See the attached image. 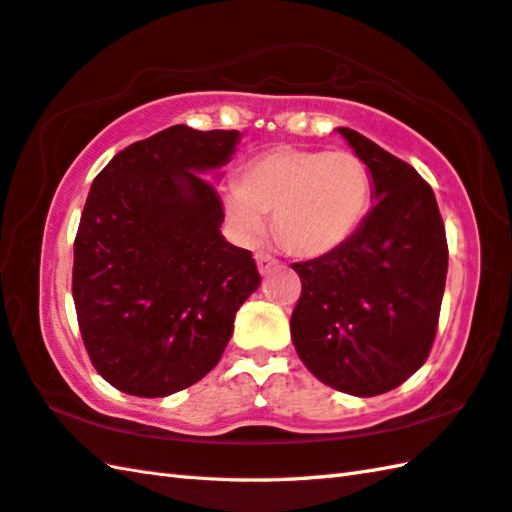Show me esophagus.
<instances>
[{"mask_svg":"<svg viewBox=\"0 0 512 512\" xmlns=\"http://www.w3.org/2000/svg\"><path fill=\"white\" fill-rule=\"evenodd\" d=\"M256 265H258L260 274H267V271L276 265V260L271 258L269 254H265V252H258V254H256Z\"/></svg>","mask_w":512,"mask_h":512,"instance_id":"1","label":"esophagus"}]
</instances>
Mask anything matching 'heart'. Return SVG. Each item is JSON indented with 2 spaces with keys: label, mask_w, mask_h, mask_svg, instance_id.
I'll list each match as a JSON object with an SVG mask.
<instances>
[{
  "label": "heart",
  "mask_w": 512,
  "mask_h": 512,
  "mask_svg": "<svg viewBox=\"0 0 512 512\" xmlns=\"http://www.w3.org/2000/svg\"><path fill=\"white\" fill-rule=\"evenodd\" d=\"M369 205L371 174L358 154L276 145L245 163L227 214L247 236L263 232V216H271L287 254L322 258L356 234Z\"/></svg>",
  "instance_id": "1"
}]
</instances>
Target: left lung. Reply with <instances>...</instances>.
Returning a JSON list of instances; mask_svg holds the SVG:
<instances>
[{
  "label": "left lung",
  "mask_w": 512,
  "mask_h": 512,
  "mask_svg": "<svg viewBox=\"0 0 512 512\" xmlns=\"http://www.w3.org/2000/svg\"><path fill=\"white\" fill-rule=\"evenodd\" d=\"M373 179V210L333 254L294 263L302 291L291 340L327 387L371 398L429 358L448 245L431 185L360 132L338 128Z\"/></svg>",
  "instance_id": "1"
}]
</instances>
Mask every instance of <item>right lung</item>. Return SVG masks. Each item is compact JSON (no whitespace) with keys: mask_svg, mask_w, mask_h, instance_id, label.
Here are the masks:
<instances>
[{"mask_svg":"<svg viewBox=\"0 0 512 512\" xmlns=\"http://www.w3.org/2000/svg\"><path fill=\"white\" fill-rule=\"evenodd\" d=\"M236 130L172 125L128 145L92 181L75 238L72 298L92 367L114 389L165 398L210 373L236 311L260 285L252 252L225 241L203 172Z\"/></svg>","mask_w":512,"mask_h":512,"instance_id":"add662e5","label":"right lung"}]
</instances>
